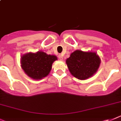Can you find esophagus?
Wrapping results in <instances>:
<instances>
[{
    "label": "esophagus",
    "instance_id": "esophagus-1",
    "mask_svg": "<svg viewBox=\"0 0 121 121\" xmlns=\"http://www.w3.org/2000/svg\"><path fill=\"white\" fill-rule=\"evenodd\" d=\"M59 59L60 60H63V56H62V55H59Z\"/></svg>",
    "mask_w": 121,
    "mask_h": 121
}]
</instances>
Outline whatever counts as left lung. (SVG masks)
<instances>
[{
  "instance_id": "left-lung-1",
  "label": "left lung",
  "mask_w": 121,
  "mask_h": 121,
  "mask_svg": "<svg viewBox=\"0 0 121 121\" xmlns=\"http://www.w3.org/2000/svg\"><path fill=\"white\" fill-rule=\"evenodd\" d=\"M65 62L73 76L84 80L91 77L98 71L101 59L96 52L76 50L70 55Z\"/></svg>"
}]
</instances>
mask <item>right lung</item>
Here are the masks:
<instances>
[{"instance_id":"add662e5","label":"right lung","mask_w":121,"mask_h":121,"mask_svg":"<svg viewBox=\"0 0 121 121\" xmlns=\"http://www.w3.org/2000/svg\"><path fill=\"white\" fill-rule=\"evenodd\" d=\"M57 60L54 55L47 54L43 51L28 52L21 57V67L26 74L34 80H41L49 75L52 65Z\"/></svg>"}]
</instances>
